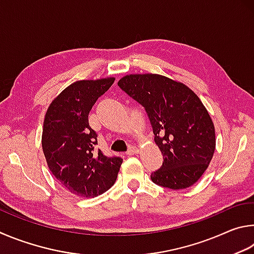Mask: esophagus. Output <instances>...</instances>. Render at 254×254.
<instances>
[{
	"instance_id": "34e87169",
	"label": "esophagus",
	"mask_w": 254,
	"mask_h": 254,
	"mask_svg": "<svg viewBox=\"0 0 254 254\" xmlns=\"http://www.w3.org/2000/svg\"><path fill=\"white\" fill-rule=\"evenodd\" d=\"M139 153V149L136 147V146H129V148L127 150V155H134V154H138Z\"/></svg>"
}]
</instances>
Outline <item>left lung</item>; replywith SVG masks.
<instances>
[{
    "mask_svg": "<svg viewBox=\"0 0 254 254\" xmlns=\"http://www.w3.org/2000/svg\"><path fill=\"white\" fill-rule=\"evenodd\" d=\"M118 86L144 107L164 156L155 184L183 190L196 183L212 161L215 128L197 95L184 83L155 73L128 74Z\"/></svg>",
    "mask_w": 254,
    "mask_h": 254,
    "instance_id": "1",
    "label": "left lung"
}]
</instances>
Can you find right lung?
I'll use <instances>...</instances> for the list:
<instances>
[{"label":"right lung","instance_id":"add662e5","mask_svg":"<svg viewBox=\"0 0 254 254\" xmlns=\"http://www.w3.org/2000/svg\"><path fill=\"white\" fill-rule=\"evenodd\" d=\"M115 78L71 83L49 106L43 122L42 149L60 184L80 197H96L115 184L123 159L96 150L97 134L88 115Z\"/></svg>","mask_w":254,"mask_h":254}]
</instances>
